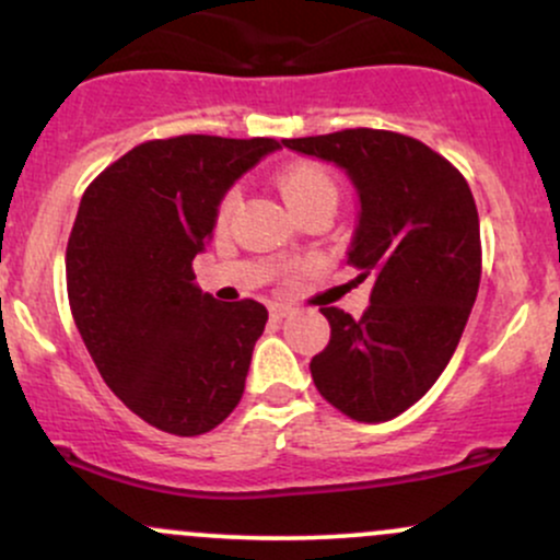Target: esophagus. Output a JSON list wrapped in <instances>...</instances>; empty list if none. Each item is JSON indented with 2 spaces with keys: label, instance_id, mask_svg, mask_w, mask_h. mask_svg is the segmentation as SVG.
Listing matches in <instances>:
<instances>
[{
  "label": "esophagus",
  "instance_id": "34e87169",
  "mask_svg": "<svg viewBox=\"0 0 560 560\" xmlns=\"http://www.w3.org/2000/svg\"><path fill=\"white\" fill-rule=\"evenodd\" d=\"M268 311H271V318H273V320H281V318L292 316L294 307L287 305V302H271V307H268Z\"/></svg>",
  "mask_w": 560,
  "mask_h": 560
}]
</instances>
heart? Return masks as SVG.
Segmentation results:
<instances>
[{
    "instance_id": "1",
    "label": "heart",
    "mask_w": 560,
    "mask_h": 560,
    "mask_svg": "<svg viewBox=\"0 0 560 560\" xmlns=\"http://www.w3.org/2000/svg\"><path fill=\"white\" fill-rule=\"evenodd\" d=\"M279 191L281 197H284L289 210L298 208L302 202H311V199L316 197L337 199V186H334L331 176L320 168V165H313V163H298L281 171ZM236 202H240V191L236 189L226 191V197H223L221 205H218V218L226 221V218L234 213Z\"/></svg>"
}]
</instances>
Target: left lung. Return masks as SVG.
Here are the masks:
<instances>
[{
  "mask_svg": "<svg viewBox=\"0 0 560 560\" xmlns=\"http://www.w3.org/2000/svg\"><path fill=\"white\" fill-rule=\"evenodd\" d=\"M342 168L358 223L347 262L371 279L361 318L320 307L331 326L313 382L355 421H389L427 395L453 358L479 292V213L466 178L419 139L376 128L281 139Z\"/></svg>",
  "mask_w": 560,
  "mask_h": 560,
  "instance_id": "1",
  "label": "left lung"
}]
</instances>
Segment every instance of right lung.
<instances>
[{"label": "right lung", "instance_id": "obj_1", "mask_svg": "<svg viewBox=\"0 0 560 560\" xmlns=\"http://www.w3.org/2000/svg\"><path fill=\"white\" fill-rule=\"evenodd\" d=\"M276 139L189 137L133 147L83 191L68 240V300L102 378L168 434L215 429L242 400L268 311L218 302L191 260L218 205Z\"/></svg>", "mask_w": 560, "mask_h": 560}]
</instances>
